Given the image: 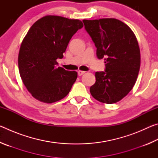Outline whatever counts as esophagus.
<instances>
[{"mask_svg": "<svg viewBox=\"0 0 158 158\" xmlns=\"http://www.w3.org/2000/svg\"><path fill=\"white\" fill-rule=\"evenodd\" d=\"M84 73H85L84 71H81V70H79V71H78V75H79V76H81V75H83V74H84Z\"/></svg>", "mask_w": 158, "mask_h": 158, "instance_id": "obj_1", "label": "esophagus"}]
</instances>
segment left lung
<instances>
[{"instance_id":"1","label":"left lung","mask_w":158,"mask_h":158,"mask_svg":"<svg viewBox=\"0 0 158 158\" xmlns=\"http://www.w3.org/2000/svg\"><path fill=\"white\" fill-rule=\"evenodd\" d=\"M95 43L99 59L104 58L105 70L96 72V81L90 88L95 100L113 104L132 89L140 69L141 56L135 33L116 19L83 20Z\"/></svg>"}]
</instances>
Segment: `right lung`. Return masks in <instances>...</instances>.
<instances>
[{"mask_svg": "<svg viewBox=\"0 0 158 158\" xmlns=\"http://www.w3.org/2000/svg\"><path fill=\"white\" fill-rule=\"evenodd\" d=\"M81 21L47 15L33 23L21 44L18 56L21 78L32 96L44 103L68 94L77 78L75 71L56 68Z\"/></svg>", "mask_w": 158, "mask_h": 158, "instance_id": "add662e5", "label": "right lung"}]
</instances>
